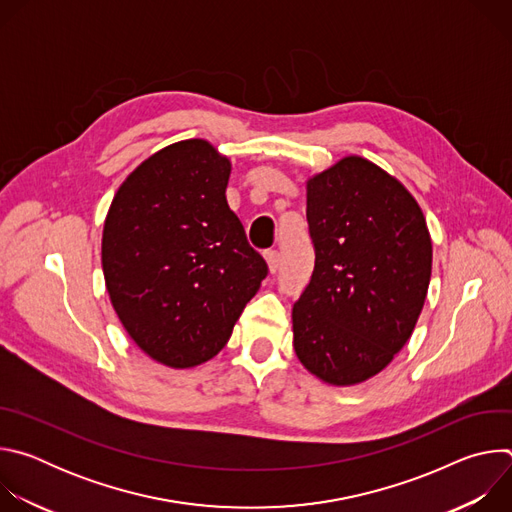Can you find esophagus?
<instances>
[{
    "mask_svg": "<svg viewBox=\"0 0 512 512\" xmlns=\"http://www.w3.org/2000/svg\"><path fill=\"white\" fill-rule=\"evenodd\" d=\"M265 261H267V267H269V271H271V273H275V271L279 269V265H281V257H279V251H275V249L267 251V253H265Z\"/></svg>",
    "mask_w": 512,
    "mask_h": 512,
    "instance_id": "34e87169",
    "label": "esophagus"
}]
</instances>
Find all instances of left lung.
Listing matches in <instances>:
<instances>
[{
    "mask_svg": "<svg viewBox=\"0 0 512 512\" xmlns=\"http://www.w3.org/2000/svg\"><path fill=\"white\" fill-rule=\"evenodd\" d=\"M314 273L294 304V348L320 381L379 375L411 338L431 279V237L413 194L360 156L306 182Z\"/></svg>",
    "mask_w": 512,
    "mask_h": 512,
    "instance_id": "8db88e82",
    "label": "left lung"
}]
</instances>
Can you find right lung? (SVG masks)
Here are the masks:
<instances>
[{
	"mask_svg": "<svg viewBox=\"0 0 512 512\" xmlns=\"http://www.w3.org/2000/svg\"><path fill=\"white\" fill-rule=\"evenodd\" d=\"M231 160L184 139L143 160L109 206L101 263L131 340L170 369L225 348L267 275L227 204Z\"/></svg>",
	"mask_w": 512,
	"mask_h": 512,
	"instance_id": "1",
	"label": "right lung"
}]
</instances>
